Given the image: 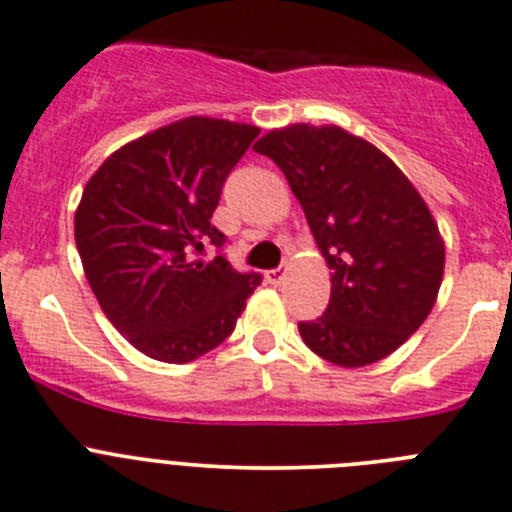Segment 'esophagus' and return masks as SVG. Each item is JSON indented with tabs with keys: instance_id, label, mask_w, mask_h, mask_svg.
<instances>
[{
	"instance_id": "obj_1",
	"label": "esophagus",
	"mask_w": 512,
	"mask_h": 512,
	"mask_svg": "<svg viewBox=\"0 0 512 512\" xmlns=\"http://www.w3.org/2000/svg\"><path fill=\"white\" fill-rule=\"evenodd\" d=\"M284 277H287V272H284L282 267H279V270H270V272L265 274V279H267V282H270V284H282Z\"/></svg>"
}]
</instances>
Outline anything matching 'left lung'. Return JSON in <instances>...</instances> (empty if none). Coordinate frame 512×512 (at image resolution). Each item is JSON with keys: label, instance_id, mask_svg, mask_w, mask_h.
I'll return each instance as SVG.
<instances>
[{"label": "left lung", "instance_id": "left-lung-1", "mask_svg": "<svg viewBox=\"0 0 512 512\" xmlns=\"http://www.w3.org/2000/svg\"><path fill=\"white\" fill-rule=\"evenodd\" d=\"M252 149L284 171L331 270L324 316L299 324L306 346L338 368L395 353L424 324L444 277V240L417 188L338 125L270 129Z\"/></svg>", "mask_w": 512, "mask_h": 512}]
</instances>
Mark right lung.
<instances>
[{
    "instance_id": "obj_1",
    "label": "right lung",
    "mask_w": 512,
    "mask_h": 512,
    "mask_svg": "<svg viewBox=\"0 0 512 512\" xmlns=\"http://www.w3.org/2000/svg\"><path fill=\"white\" fill-rule=\"evenodd\" d=\"M260 127L184 117L112 152L90 176L75 211V245L110 324L139 353L191 363L233 333L260 287L223 255L211 225L225 179Z\"/></svg>"
}]
</instances>
